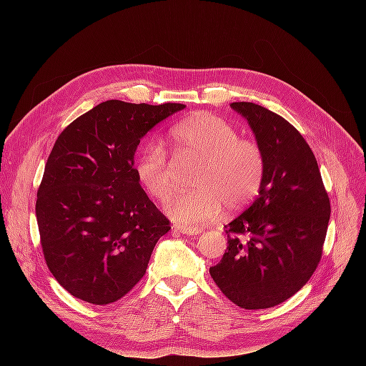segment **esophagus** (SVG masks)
I'll list each match as a JSON object with an SVG mask.
<instances>
[{
    "instance_id": "esophagus-1",
    "label": "esophagus",
    "mask_w": 366,
    "mask_h": 366,
    "mask_svg": "<svg viewBox=\"0 0 366 366\" xmlns=\"http://www.w3.org/2000/svg\"><path fill=\"white\" fill-rule=\"evenodd\" d=\"M172 230H177V232H180V234H183V235H189V237H194V235L202 234V229H198V227H183V226H174V227H172Z\"/></svg>"
}]
</instances>
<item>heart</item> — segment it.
I'll return each instance as SVG.
<instances>
[{
  "label": "heart",
  "mask_w": 366,
  "mask_h": 366,
  "mask_svg": "<svg viewBox=\"0 0 366 366\" xmlns=\"http://www.w3.org/2000/svg\"><path fill=\"white\" fill-rule=\"evenodd\" d=\"M177 156L202 162L194 184L200 189L174 195L164 210L175 223L203 226L223 210H238L254 200L265 175L264 151L254 140L239 137L227 120L200 113L171 131ZM134 171L145 191L164 202L175 189V171L159 143H149L137 156Z\"/></svg>",
  "instance_id": "b5f03b06"
}]
</instances>
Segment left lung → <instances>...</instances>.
<instances>
[{"instance_id":"obj_1","label":"left lung","mask_w":366,"mask_h":366,"mask_svg":"<svg viewBox=\"0 0 366 366\" xmlns=\"http://www.w3.org/2000/svg\"><path fill=\"white\" fill-rule=\"evenodd\" d=\"M230 107L264 151L257 200L226 226L227 249L209 269L223 295L246 310L278 305L312 278L322 258L330 198L312 148L292 124L252 102Z\"/></svg>"}]
</instances>
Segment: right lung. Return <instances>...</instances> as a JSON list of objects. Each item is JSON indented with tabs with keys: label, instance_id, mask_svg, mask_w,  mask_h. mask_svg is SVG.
Here are the masks:
<instances>
[{
	"label": "right lung",
	"instance_id": "add662e5",
	"mask_svg": "<svg viewBox=\"0 0 366 366\" xmlns=\"http://www.w3.org/2000/svg\"><path fill=\"white\" fill-rule=\"evenodd\" d=\"M183 104L107 101L65 128L44 169L36 219L47 267L74 297L119 301L171 229L134 171L140 139Z\"/></svg>",
	"mask_w": 366,
	"mask_h": 366
}]
</instances>
